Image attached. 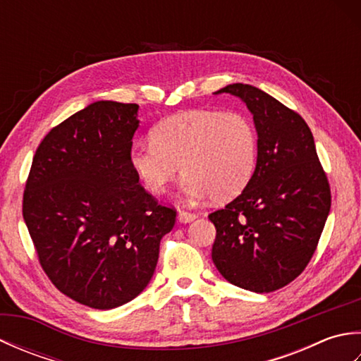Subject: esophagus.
<instances>
[{"instance_id": "esophagus-1", "label": "esophagus", "mask_w": 361, "mask_h": 361, "mask_svg": "<svg viewBox=\"0 0 361 361\" xmlns=\"http://www.w3.org/2000/svg\"><path fill=\"white\" fill-rule=\"evenodd\" d=\"M176 219H178L180 224H190V221H194L197 219V216H195V214H192V212L180 211L178 216H176Z\"/></svg>"}]
</instances>
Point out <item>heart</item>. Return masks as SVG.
Masks as SVG:
<instances>
[{
    "instance_id": "b5f03b06",
    "label": "heart",
    "mask_w": 361,
    "mask_h": 361,
    "mask_svg": "<svg viewBox=\"0 0 361 361\" xmlns=\"http://www.w3.org/2000/svg\"><path fill=\"white\" fill-rule=\"evenodd\" d=\"M152 142L130 150V166L152 194H163L180 172L190 200L226 202L248 186L255 173L257 136L240 114L183 111L152 130Z\"/></svg>"
}]
</instances>
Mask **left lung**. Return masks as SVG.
<instances>
[{
    "label": "left lung",
    "instance_id": "left-lung-1",
    "mask_svg": "<svg viewBox=\"0 0 361 361\" xmlns=\"http://www.w3.org/2000/svg\"><path fill=\"white\" fill-rule=\"evenodd\" d=\"M239 97L252 114L257 161L248 186L216 226L212 262L234 286L268 293L307 267L331 211V188L305 121L265 91L233 83L214 94Z\"/></svg>",
    "mask_w": 361,
    "mask_h": 361
}]
</instances>
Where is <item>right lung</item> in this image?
<instances>
[{"mask_svg": "<svg viewBox=\"0 0 361 361\" xmlns=\"http://www.w3.org/2000/svg\"><path fill=\"white\" fill-rule=\"evenodd\" d=\"M140 105L97 101L38 145L23 217L38 259L63 295L91 309L127 304L155 273L176 212L157 203L130 166Z\"/></svg>", "mask_w": 361, "mask_h": 361, "instance_id": "add662e5", "label": "right lung"}]
</instances>
